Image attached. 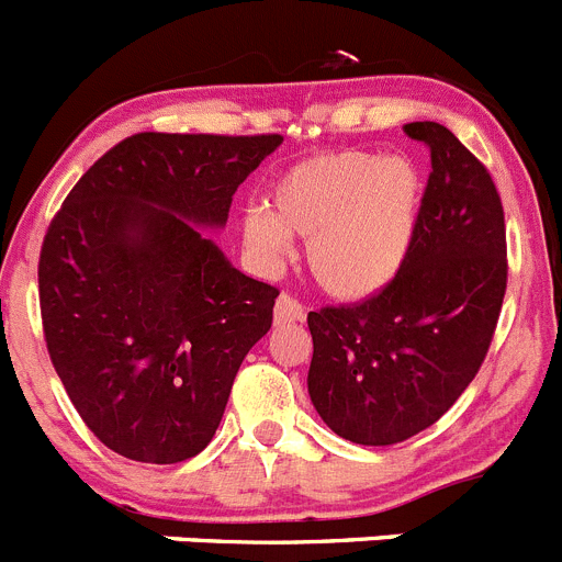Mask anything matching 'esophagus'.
I'll return each mask as SVG.
<instances>
[{
	"label": "esophagus",
	"instance_id": "34e87169",
	"mask_svg": "<svg viewBox=\"0 0 562 562\" xmlns=\"http://www.w3.org/2000/svg\"><path fill=\"white\" fill-rule=\"evenodd\" d=\"M272 317H276V324H278V326H284V324H301V321H304V306L297 304L295 297L278 295L276 312H272Z\"/></svg>",
	"mask_w": 562,
	"mask_h": 562
}]
</instances>
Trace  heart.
<instances>
[{
	"instance_id": "obj_1",
	"label": "heart",
	"mask_w": 562,
	"mask_h": 562,
	"mask_svg": "<svg viewBox=\"0 0 562 562\" xmlns=\"http://www.w3.org/2000/svg\"><path fill=\"white\" fill-rule=\"evenodd\" d=\"M419 207V173L405 157L326 151L295 162L276 180L270 207H247L241 241L272 270L306 241L315 284L340 301L374 295L408 256Z\"/></svg>"
}]
</instances>
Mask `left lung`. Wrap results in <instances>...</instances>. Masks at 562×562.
Segmentation results:
<instances>
[{
	"instance_id": "left-lung-1",
	"label": "left lung",
	"mask_w": 562,
	"mask_h": 562,
	"mask_svg": "<svg viewBox=\"0 0 562 562\" xmlns=\"http://www.w3.org/2000/svg\"><path fill=\"white\" fill-rule=\"evenodd\" d=\"M428 143L430 177L408 256L389 286L310 312V396L355 445L430 428L479 374L506 292V227L495 182L450 128L405 126Z\"/></svg>"
}]
</instances>
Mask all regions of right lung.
Here are the masks:
<instances>
[{"label": "right lung", "mask_w": 562, "mask_h": 562, "mask_svg": "<svg viewBox=\"0 0 562 562\" xmlns=\"http://www.w3.org/2000/svg\"><path fill=\"white\" fill-rule=\"evenodd\" d=\"M281 134H132L49 222L38 301L49 360L114 453L177 464L220 428L233 380L272 326L276 286L216 247L233 193Z\"/></svg>", "instance_id": "add662e5"}]
</instances>
